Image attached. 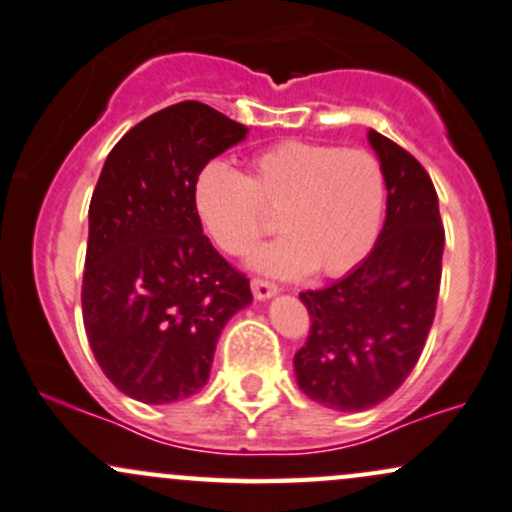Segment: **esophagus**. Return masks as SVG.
I'll use <instances>...</instances> for the list:
<instances>
[{"mask_svg": "<svg viewBox=\"0 0 512 512\" xmlns=\"http://www.w3.org/2000/svg\"><path fill=\"white\" fill-rule=\"evenodd\" d=\"M251 290H254L256 300H268L278 292V285L271 283V280H263V278H254L251 280Z\"/></svg>", "mask_w": 512, "mask_h": 512, "instance_id": "obj_1", "label": "esophagus"}]
</instances>
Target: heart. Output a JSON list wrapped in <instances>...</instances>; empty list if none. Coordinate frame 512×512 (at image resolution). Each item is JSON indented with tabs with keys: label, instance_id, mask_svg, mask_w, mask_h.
I'll return each instance as SVG.
<instances>
[{
	"label": "heart",
	"instance_id": "heart-1",
	"mask_svg": "<svg viewBox=\"0 0 512 512\" xmlns=\"http://www.w3.org/2000/svg\"><path fill=\"white\" fill-rule=\"evenodd\" d=\"M384 205L387 176L375 154L295 137L251 154L246 176L208 162L193 181L195 215L225 254L249 251L278 212L283 237L251 256L275 278L312 268L338 278L358 268L380 237Z\"/></svg>",
	"mask_w": 512,
	"mask_h": 512
}]
</instances>
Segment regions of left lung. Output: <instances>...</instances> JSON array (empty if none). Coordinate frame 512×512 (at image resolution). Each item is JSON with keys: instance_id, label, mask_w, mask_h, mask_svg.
<instances>
[{"instance_id": "obj_1", "label": "left lung", "mask_w": 512, "mask_h": 512, "mask_svg": "<svg viewBox=\"0 0 512 512\" xmlns=\"http://www.w3.org/2000/svg\"><path fill=\"white\" fill-rule=\"evenodd\" d=\"M387 176V220L346 278L300 292L312 329L295 353L304 394L336 411L372 409L421 358L442 275L445 227L428 171L389 137L367 132Z\"/></svg>"}]
</instances>
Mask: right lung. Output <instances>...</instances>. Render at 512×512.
<instances>
[{"mask_svg": "<svg viewBox=\"0 0 512 512\" xmlns=\"http://www.w3.org/2000/svg\"><path fill=\"white\" fill-rule=\"evenodd\" d=\"M246 132L205 103H174L120 137L91 195L86 338L103 375L142 404L200 392L222 329L251 302L249 278L193 210L198 171Z\"/></svg>", "mask_w": 512, "mask_h": 512, "instance_id": "right-lung-1", "label": "right lung"}]
</instances>
